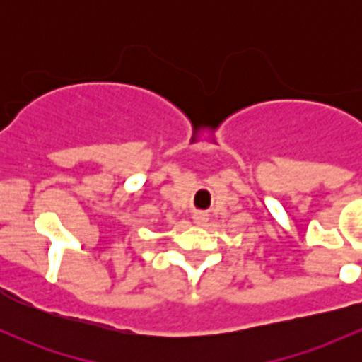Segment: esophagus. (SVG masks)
Here are the masks:
<instances>
[{"label": "esophagus", "mask_w": 362, "mask_h": 362, "mask_svg": "<svg viewBox=\"0 0 362 362\" xmlns=\"http://www.w3.org/2000/svg\"><path fill=\"white\" fill-rule=\"evenodd\" d=\"M192 218H194L196 224L202 226V224H204V222H206V214H203V211H196L194 217H192Z\"/></svg>", "instance_id": "1"}]
</instances>
